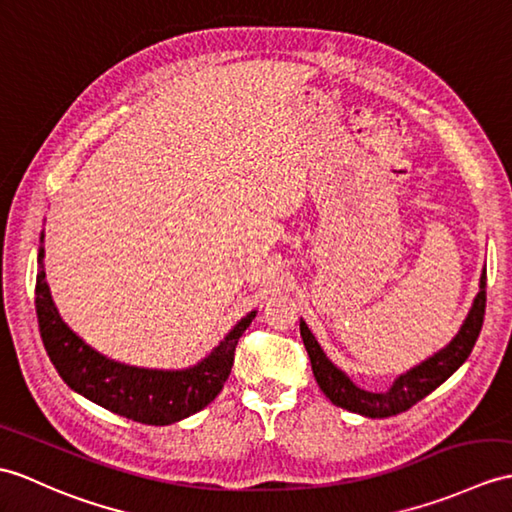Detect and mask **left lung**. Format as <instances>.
<instances>
[{
    "label": "left lung",
    "instance_id": "1",
    "mask_svg": "<svg viewBox=\"0 0 512 512\" xmlns=\"http://www.w3.org/2000/svg\"><path fill=\"white\" fill-rule=\"evenodd\" d=\"M484 307H486V270H482L480 292L475 294L471 310L467 318L462 320L458 334L451 338V342L445 344L441 351H436L427 360L412 366L410 371L401 373L395 382H392V386L384 392H371L355 386L349 379V375L340 371V368L327 358V353L323 351V347H320L303 318H301V338L307 349V355H310L316 382L334 406L355 414H362V417H368V419H386L412 408L414 403L430 395L432 390H436L445 382V379H449L462 364H465V360L473 351L475 340L480 336Z\"/></svg>",
    "mask_w": 512,
    "mask_h": 512
}]
</instances>
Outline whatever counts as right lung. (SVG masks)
I'll return each instance as SVG.
<instances>
[{
    "instance_id": "1",
    "label": "right lung",
    "mask_w": 512,
    "mask_h": 512,
    "mask_svg": "<svg viewBox=\"0 0 512 512\" xmlns=\"http://www.w3.org/2000/svg\"><path fill=\"white\" fill-rule=\"evenodd\" d=\"M45 235L41 233L37 272V318L43 347L63 382L85 399L120 417L146 425H170L192 417L216 399L231 375L237 340L253 323L248 312L209 355L187 368H144L106 358L82 340L58 314L45 279Z\"/></svg>"
}]
</instances>
